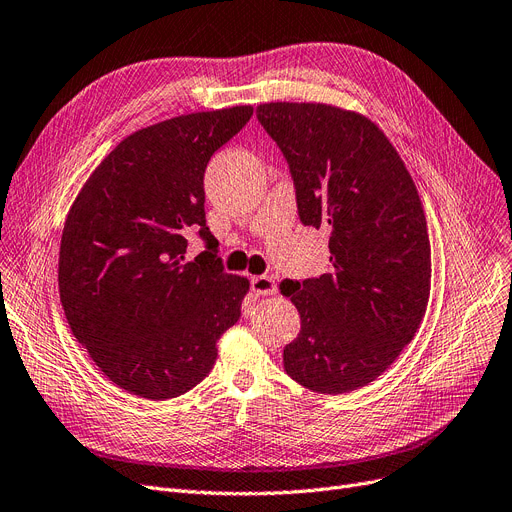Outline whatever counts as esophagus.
I'll return each mask as SVG.
<instances>
[{
	"mask_svg": "<svg viewBox=\"0 0 512 512\" xmlns=\"http://www.w3.org/2000/svg\"><path fill=\"white\" fill-rule=\"evenodd\" d=\"M251 288L257 297H268V295L278 293V286H276L274 278H270V276H255L251 280Z\"/></svg>",
	"mask_w": 512,
	"mask_h": 512,
	"instance_id": "1",
	"label": "esophagus"
}]
</instances>
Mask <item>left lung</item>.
<instances>
[{"label":"left lung","instance_id":"left-lung-1","mask_svg":"<svg viewBox=\"0 0 512 512\" xmlns=\"http://www.w3.org/2000/svg\"><path fill=\"white\" fill-rule=\"evenodd\" d=\"M257 119L291 169L301 224L330 234L328 274L280 284L301 316L284 370L318 393L364 387L412 341L427 309L431 244L418 190L364 115L270 102Z\"/></svg>","mask_w":512,"mask_h":512}]
</instances>
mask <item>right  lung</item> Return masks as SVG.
Instances as JSON below:
<instances>
[{
    "instance_id": "add662e5",
    "label": "right lung",
    "mask_w": 512,
    "mask_h": 512,
    "mask_svg": "<svg viewBox=\"0 0 512 512\" xmlns=\"http://www.w3.org/2000/svg\"><path fill=\"white\" fill-rule=\"evenodd\" d=\"M253 106L192 113L127 136L77 194L58 288L75 339L127 393L163 402L201 383L249 280L226 274L205 219V169ZM190 231L206 251L185 259Z\"/></svg>"
}]
</instances>
